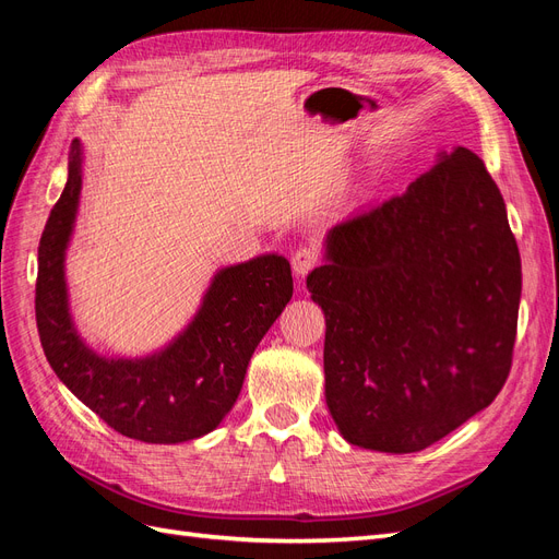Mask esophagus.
Here are the masks:
<instances>
[{
    "label": "esophagus",
    "instance_id": "esophagus-1",
    "mask_svg": "<svg viewBox=\"0 0 559 559\" xmlns=\"http://www.w3.org/2000/svg\"><path fill=\"white\" fill-rule=\"evenodd\" d=\"M317 263H319V253L314 247H300L292 257V267L296 277H306Z\"/></svg>",
    "mask_w": 559,
    "mask_h": 559
}]
</instances>
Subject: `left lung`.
Instances as JSON below:
<instances>
[{
    "instance_id": "left-lung-1",
    "label": "left lung",
    "mask_w": 559,
    "mask_h": 559,
    "mask_svg": "<svg viewBox=\"0 0 559 559\" xmlns=\"http://www.w3.org/2000/svg\"><path fill=\"white\" fill-rule=\"evenodd\" d=\"M308 275L326 317V405L347 443L419 452L509 378L520 251L485 163L456 146L405 193L337 224Z\"/></svg>"
}]
</instances>
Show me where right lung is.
<instances>
[{
    "label": "right lung",
    "instance_id": "add662e5",
    "mask_svg": "<svg viewBox=\"0 0 559 559\" xmlns=\"http://www.w3.org/2000/svg\"><path fill=\"white\" fill-rule=\"evenodd\" d=\"M83 146L72 142L67 183L39 242L37 329L60 382L134 441L183 443L214 431L240 396L253 349L294 294L292 265L277 253L222 267L191 324L142 359H109L79 335L64 280L81 198Z\"/></svg>",
    "mask_w": 559,
    "mask_h": 559
}]
</instances>
